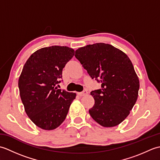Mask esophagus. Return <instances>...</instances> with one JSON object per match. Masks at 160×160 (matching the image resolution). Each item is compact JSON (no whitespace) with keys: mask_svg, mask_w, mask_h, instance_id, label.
<instances>
[{"mask_svg":"<svg viewBox=\"0 0 160 160\" xmlns=\"http://www.w3.org/2000/svg\"><path fill=\"white\" fill-rule=\"evenodd\" d=\"M87 93H88V92H87V90H84L83 91H82V92H78V94L80 96H86Z\"/></svg>","mask_w":160,"mask_h":160,"instance_id":"34e87169","label":"esophagus"}]
</instances>
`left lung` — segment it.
<instances>
[{
    "label": "left lung",
    "instance_id": "8db88e82",
    "mask_svg": "<svg viewBox=\"0 0 160 160\" xmlns=\"http://www.w3.org/2000/svg\"><path fill=\"white\" fill-rule=\"evenodd\" d=\"M75 57L101 89L92 91L94 106L91 116L104 127L124 120L136 102L140 82L129 58L121 50L105 43L80 47Z\"/></svg>",
    "mask_w": 160,
    "mask_h": 160
}]
</instances>
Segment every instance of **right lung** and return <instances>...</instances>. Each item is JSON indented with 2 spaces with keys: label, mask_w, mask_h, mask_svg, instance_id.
<instances>
[{
  "label": "right lung",
  "mask_w": 160,
  "mask_h": 160,
  "mask_svg": "<svg viewBox=\"0 0 160 160\" xmlns=\"http://www.w3.org/2000/svg\"><path fill=\"white\" fill-rule=\"evenodd\" d=\"M74 52L64 46L40 49L27 60L20 76V96L26 113L37 127L45 130H53L62 123L76 98L75 93L56 87Z\"/></svg>",
  "instance_id": "add662e5"
}]
</instances>
